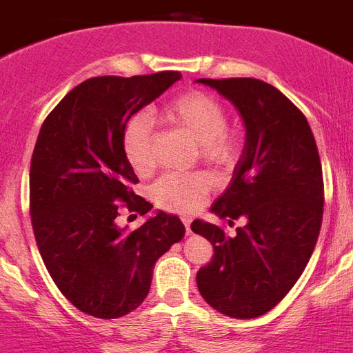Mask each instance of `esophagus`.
I'll return each instance as SVG.
<instances>
[{
  "mask_svg": "<svg viewBox=\"0 0 353 353\" xmlns=\"http://www.w3.org/2000/svg\"><path fill=\"white\" fill-rule=\"evenodd\" d=\"M182 223L183 226H185L187 235H191V217H189V215H182Z\"/></svg>",
  "mask_w": 353,
  "mask_h": 353,
  "instance_id": "1",
  "label": "esophagus"
}]
</instances>
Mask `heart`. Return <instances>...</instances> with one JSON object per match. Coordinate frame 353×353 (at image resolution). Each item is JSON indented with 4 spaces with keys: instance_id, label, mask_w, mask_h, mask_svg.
Listing matches in <instances>:
<instances>
[{
    "instance_id": "b5f03b06",
    "label": "heart",
    "mask_w": 353,
    "mask_h": 353,
    "mask_svg": "<svg viewBox=\"0 0 353 353\" xmlns=\"http://www.w3.org/2000/svg\"><path fill=\"white\" fill-rule=\"evenodd\" d=\"M168 125L185 132L198 145L199 157L215 166H230L239 155V141L226 130L228 113L219 99L205 92H191L168 102L161 111ZM121 148L136 173L152 170V125L145 114L130 118L121 132ZM212 189L207 173H170L155 182L152 196L164 210H198Z\"/></svg>"
}]
</instances>
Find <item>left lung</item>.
<instances>
[{
    "instance_id": "obj_1",
    "label": "left lung",
    "mask_w": 353,
    "mask_h": 353,
    "mask_svg": "<svg viewBox=\"0 0 353 353\" xmlns=\"http://www.w3.org/2000/svg\"><path fill=\"white\" fill-rule=\"evenodd\" d=\"M196 83L232 102L245 125L232 180L210 207L245 224L233 236L201 219L191 224L214 245L212 261L196 274L198 290L226 316L256 318L283 301L313 254L323 214L320 155L304 114L270 84L251 77Z\"/></svg>"
}]
</instances>
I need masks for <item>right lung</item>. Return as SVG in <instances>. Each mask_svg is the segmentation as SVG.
Listing matches in <instances>:
<instances>
[{
    "instance_id": "right-lung-1",
    "label": "right lung",
    "mask_w": 353,
    "mask_h": 353,
    "mask_svg": "<svg viewBox=\"0 0 353 353\" xmlns=\"http://www.w3.org/2000/svg\"><path fill=\"white\" fill-rule=\"evenodd\" d=\"M180 79V72L93 77L61 99L39 132L30 170L37 245L56 286L90 316L139 307L157 260L185 235L179 215L162 210L136 232L117 224L120 201L143 215L154 207L132 191L123 127Z\"/></svg>"
}]
</instances>
